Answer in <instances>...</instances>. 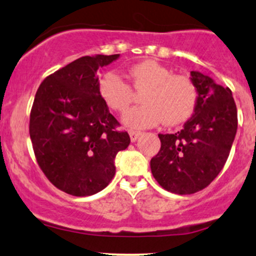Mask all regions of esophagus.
Wrapping results in <instances>:
<instances>
[{
  "mask_svg": "<svg viewBox=\"0 0 256 256\" xmlns=\"http://www.w3.org/2000/svg\"><path fill=\"white\" fill-rule=\"evenodd\" d=\"M128 134H130L131 142H136V140H138V137L140 136V131H134V130H130V131H128Z\"/></svg>",
  "mask_w": 256,
  "mask_h": 256,
  "instance_id": "34e87169",
  "label": "esophagus"
}]
</instances>
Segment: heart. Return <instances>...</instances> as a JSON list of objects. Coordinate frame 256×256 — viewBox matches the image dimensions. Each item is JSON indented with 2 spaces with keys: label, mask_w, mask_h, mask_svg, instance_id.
I'll use <instances>...</instances> for the list:
<instances>
[{
  "label": "heart",
  "mask_w": 256,
  "mask_h": 256,
  "mask_svg": "<svg viewBox=\"0 0 256 256\" xmlns=\"http://www.w3.org/2000/svg\"><path fill=\"white\" fill-rule=\"evenodd\" d=\"M132 88L144 91L143 106L128 110L122 122L132 128H146L164 122L167 126L183 124L196 104V86L186 76L173 74L171 70L154 60L138 62L128 70ZM100 95L113 110L122 113L134 98L131 86L122 76L107 72L100 79Z\"/></svg>",
  "instance_id": "heart-1"
}]
</instances>
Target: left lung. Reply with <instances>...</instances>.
Returning <instances> with one entry per match:
<instances>
[{"label":"left lung","mask_w":256,"mask_h":256,"mask_svg":"<svg viewBox=\"0 0 256 256\" xmlns=\"http://www.w3.org/2000/svg\"><path fill=\"white\" fill-rule=\"evenodd\" d=\"M196 86L192 116L177 134H158L161 148L150 160L164 189L189 195L204 189L224 167L237 132V108L228 88L192 71Z\"/></svg>","instance_id":"left-lung-1"}]
</instances>
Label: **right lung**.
<instances>
[{
  "mask_svg": "<svg viewBox=\"0 0 256 256\" xmlns=\"http://www.w3.org/2000/svg\"><path fill=\"white\" fill-rule=\"evenodd\" d=\"M119 56L79 58L48 76L34 96L30 137L37 162L70 195L104 190L116 174V154L130 144L98 91V70Z\"/></svg>",
  "mask_w": 256,
  "mask_h": 256,
  "instance_id": "right-lung-1",
  "label": "right lung"
}]
</instances>
